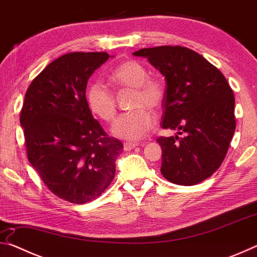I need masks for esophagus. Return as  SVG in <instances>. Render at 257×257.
I'll list each match as a JSON object with an SVG mask.
<instances>
[{
  "label": "esophagus",
  "instance_id": "esophagus-1",
  "mask_svg": "<svg viewBox=\"0 0 257 257\" xmlns=\"http://www.w3.org/2000/svg\"><path fill=\"white\" fill-rule=\"evenodd\" d=\"M139 146V144H137V143H124L123 145V150L124 151H132L133 149H135V147Z\"/></svg>",
  "mask_w": 257,
  "mask_h": 257
}]
</instances>
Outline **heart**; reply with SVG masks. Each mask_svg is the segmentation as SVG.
Here are the masks:
<instances>
[{"label": "heart", "mask_w": 257, "mask_h": 257, "mask_svg": "<svg viewBox=\"0 0 257 257\" xmlns=\"http://www.w3.org/2000/svg\"><path fill=\"white\" fill-rule=\"evenodd\" d=\"M110 80L121 88L135 89L133 106L135 110L118 116L111 132L115 137L128 142H137L150 132L154 124V115L150 108H159L164 98V87L158 78L149 77L146 68L136 60L123 61L110 73ZM87 104L99 118L111 121L116 113L115 98L111 90L99 80L90 82L86 90Z\"/></svg>", "instance_id": "heart-1"}]
</instances>
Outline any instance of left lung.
<instances>
[{
    "mask_svg": "<svg viewBox=\"0 0 257 257\" xmlns=\"http://www.w3.org/2000/svg\"><path fill=\"white\" fill-rule=\"evenodd\" d=\"M164 76L163 129L179 138L160 137L161 173L176 185L193 186L211 177L227 155L236 119L231 87L219 69L182 46H159L133 53Z\"/></svg>",
    "mask_w": 257,
    "mask_h": 257,
    "instance_id": "left-lung-1",
    "label": "left lung"
}]
</instances>
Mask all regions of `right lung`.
Returning a JSON list of instances; mask_svg holds the SVG:
<instances>
[{"label":"right lung","instance_id":"obj_1","mask_svg":"<svg viewBox=\"0 0 257 257\" xmlns=\"http://www.w3.org/2000/svg\"><path fill=\"white\" fill-rule=\"evenodd\" d=\"M110 55L73 52L51 62L32 81L20 113L30 164L52 193L75 204L97 198L115 175L122 152L86 99L89 77Z\"/></svg>","mask_w":257,"mask_h":257}]
</instances>
